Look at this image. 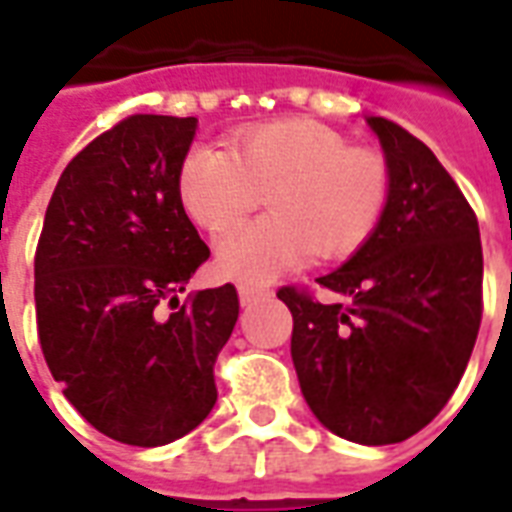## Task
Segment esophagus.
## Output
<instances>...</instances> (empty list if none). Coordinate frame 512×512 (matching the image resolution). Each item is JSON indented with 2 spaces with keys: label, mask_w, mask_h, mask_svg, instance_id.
<instances>
[{
  "label": "esophagus",
  "mask_w": 512,
  "mask_h": 512,
  "mask_svg": "<svg viewBox=\"0 0 512 512\" xmlns=\"http://www.w3.org/2000/svg\"><path fill=\"white\" fill-rule=\"evenodd\" d=\"M239 298H241V306H252V303H257V300L271 298V290H265V287H249V284H241Z\"/></svg>",
  "instance_id": "1"
}]
</instances>
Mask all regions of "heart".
<instances>
[{
    "label": "heart",
    "mask_w": 512,
    "mask_h": 512,
    "mask_svg": "<svg viewBox=\"0 0 512 512\" xmlns=\"http://www.w3.org/2000/svg\"><path fill=\"white\" fill-rule=\"evenodd\" d=\"M179 204L209 233L252 212L265 195L271 214L230 228L217 265L239 282H271L314 257L346 260L368 247L392 201V169L376 147L349 144L314 120L247 128L228 150L193 147L177 174Z\"/></svg>",
    "instance_id": "1"
}]
</instances>
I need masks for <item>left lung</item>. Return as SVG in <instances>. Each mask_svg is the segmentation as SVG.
<instances>
[{
	"label": "left lung",
	"mask_w": 512,
	"mask_h": 512,
	"mask_svg": "<svg viewBox=\"0 0 512 512\" xmlns=\"http://www.w3.org/2000/svg\"><path fill=\"white\" fill-rule=\"evenodd\" d=\"M392 201L368 247L317 279L335 303L282 287L292 362L308 408L338 438L403 443L459 386L483 314L478 217L435 152L386 117H368Z\"/></svg>",
	"instance_id": "left-lung-1"
}]
</instances>
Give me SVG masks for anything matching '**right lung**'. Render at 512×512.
I'll return each mask as SVG.
<instances>
[{
	"label": "right lung",
	"mask_w": 512,
	"mask_h": 512,
	"mask_svg": "<svg viewBox=\"0 0 512 512\" xmlns=\"http://www.w3.org/2000/svg\"><path fill=\"white\" fill-rule=\"evenodd\" d=\"M195 126L131 115L96 136L58 179L34 255L50 373L91 427L126 446H166L209 416L214 362L239 319L233 284L160 314L209 257L177 193Z\"/></svg>",
	"instance_id": "1"
}]
</instances>
